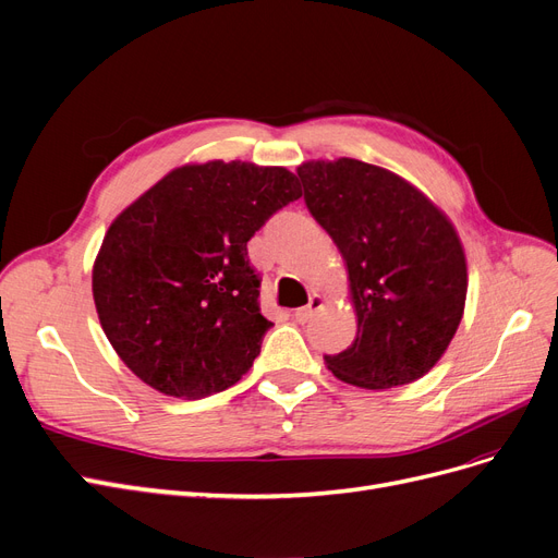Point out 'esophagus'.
<instances>
[{
  "instance_id": "34e87169",
  "label": "esophagus",
  "mask_w": 558,
  "mask_h": 558,
  "mask_svg": "<svg viewBox=\"0 0 558 558\" xmlns=\"http://www.w3.org/2000/svg\"><path fill=\"white\" fill-rule=\"evenodd\" d=\"M319 307H322V296L313 294L305 307H299V311H294V319H296L299 324H307V322H311V319L315 317V313L319 311Z\"/></svg>"
}]
</instances>
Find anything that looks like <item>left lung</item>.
Returning <instances> with one entry per match:
<instances>
[{"label":"left lung","instance_id":"1","mask_svg":"<svg viewBox=\"0 0 558 558\" xmlns=\"http://www.w3.org/2000/svg\"><path fill=\"white\" fill-rule=\"evenodd\" d=\"M307 211L342 253L356 340L324 361L344 384L393 388L427 375L462 322L466 259L450 220L414 185L354 158L296 170Z\"/></svg>","mask_w":558,"mask_h":558}]
</instances>
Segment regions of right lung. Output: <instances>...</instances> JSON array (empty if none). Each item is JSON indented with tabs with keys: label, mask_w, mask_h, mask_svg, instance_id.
Masks as SVG:
<instances>
[{
	"label": "right lung",
	"mask_w": 558,
	"mask_h": 558,
	"mask_svg": "<svg viewBox=\"0 0 558 558\" xmlns=\"http://www.w3.org/2000/svg\"><path fill=\"white\" fill-rule=\"evenodd\" d=\"M301 197L284 168L183 165L119 214L94 264V303L119 359L165 396L234 386L259 356L268 322L247 241Z\"/></svg>",
	"instance_id": "1"
}]
</instances>
